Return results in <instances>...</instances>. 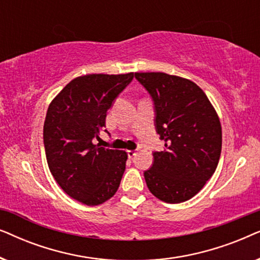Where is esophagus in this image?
Masks as SVG:
<instances>
[{
	"instance_id": "obj_1",
	"label": "esophagus",
	"mask_w": 260,
	"mask_h": 260,
	"mask_svg": "<svg viewBox=\"0 0 260 260\" xmlns=\"http://www.w3.org/2000/svg\"><path fill=\"white\" fill-rule=\"evenodd\" d=\"M136 154H137L136 150H129V151H127V156H129V158H133Z\"/></svg>"
}]
</instances>
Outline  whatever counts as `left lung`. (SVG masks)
I'll return each mask as SVG.
<instances>
[{
	"label": "left lung",
	"instance_id": "left-lung-1",
	"mask_svg": "<svg viewBox=\"0 0 260 260\" xmlns=\"http://www.w3.org/2000/svg\"><path fill=\"white\" fill-rule=\"evenodd\" d=\"M135 78L152 97L155 126L166 149L144 172L149 190L161 201L180 204L200 191L218 167L222 133L207 95L186 78L138 72Z\"/></svg>",
	"mask_w": 260,
	"mask_h": 260
}]
</instances>
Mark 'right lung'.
<instances>
[{"mask_svg":"<svg viewBox=\"0 0 260 260\" xmlns=\"http://www.w3.org/2000/svg\"><path fill=\"white\" fill-rule=\"evenodd\" d=\"M133 78L134 72L77 77L48 106L44 143L49 170L62 190L84 205H101L119 187L126 151L92 141L99 138L112 102Z\"/></svg>","mask_w":260,"mask_h":260,"instance_id":"obj_1","label":"right lung"}]
</instances>
